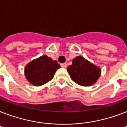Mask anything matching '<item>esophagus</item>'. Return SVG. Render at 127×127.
Listing matches in <instances>:
<instances>
[{
  "mask_svg": "<svg viewBox=\"0 0 127 127\" xmlns=\"http://www.w3.org/2000/svg\"><path fill=\"white\" fill-rule=\"evenodd\" d=\"M61 67H63V68H66V66H67V64L66 63L61 64Z\"/></svg>",
  "mask_w": 127,
  "mask_h": 127,
  "instance_id": "esophagus-1",
  "label": "esophagus"
}]
</instances>
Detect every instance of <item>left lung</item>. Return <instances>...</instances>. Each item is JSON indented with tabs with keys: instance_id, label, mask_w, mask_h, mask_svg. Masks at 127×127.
Returning <instances> with one entry per match:
<instances>
[{
	"instance_id": "obj_1",
	"label": "left lung",
	"mask_w": 127,
	"mask_h": 127,
	"mask_svg": "<svg viewBox=\"0 0 127 127\" xmlns=\"http://www.w3.org/2000/svg\"><path fill=\"white\" fill-rule=\"evenodd\" d=\"M72 63L71 65L68 66L67 71L75 83L82 86H90L100 77V68L83 57L77 56L72 59Z\"/></svg>"
}]
</instances>
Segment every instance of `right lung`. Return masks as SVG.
Listing matches in <instances>:
<instances>
[{"label": "right lung", "mask_w": 127, "mask_h": 127, "mask_svg": "<svg viewBox=\"0 0 127 127\" xmlns=\"http://www.w3.org/2000/svg\"><path fill=\"white\" fill-rule=\"evenodd\" d=\"M60 65L47 55L33 60L26 66L24 74L27 80L35 86H42L51 80Z\"/></svg>", "instance_id": "add662e5"}]
</instances>
